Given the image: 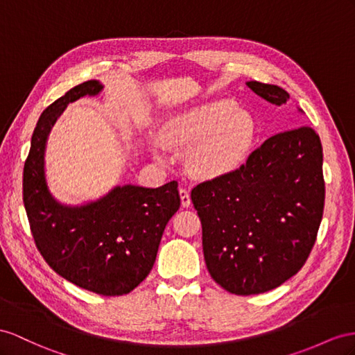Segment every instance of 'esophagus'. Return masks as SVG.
I'll return each instance as SVG.
<instances>
[{
	"instance_id": "esophagus-1",
	"label": "esophagus",
	"mask_w": 355,
	"mask_h": 355,
	"mask_svg": "<svg viewBox=\"0 0 355 355\" xmlns=\"http://www.w3.org/2000/svg\"><path fill=\"white\" fill-rule=\"evenodd\" d=\"M178 193H180V199H181V207H184V208L190 207V204H192V201H190V193H189V190H187V189H184V187H180Z\"/></svg>"
}]
</instances>
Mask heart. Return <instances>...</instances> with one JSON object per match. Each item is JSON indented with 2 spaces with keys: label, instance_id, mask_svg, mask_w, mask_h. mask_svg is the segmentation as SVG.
I'll use <instances>...</instances> for the list:
<instances>
[{
  "label": "heart",
  "instance_id": "1",
  "mask_svg": "<svg viewBox=\"0 0 355 355\" xmlns=\"http://www.w3.org/2000/svg\"><path fill=\"white\" fill-rule=\"evenodd\" d=\"M255 138V121L231 100H213L184 109L163 124L160 139L169 147H194L189 168L214 178L235 171L246 160Z\"/></svg>",
  "mask_w": 355,
  "mask_h": 355
}]
</instances>
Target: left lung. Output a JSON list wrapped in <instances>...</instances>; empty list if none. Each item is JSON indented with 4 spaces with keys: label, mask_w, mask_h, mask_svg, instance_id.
<instances>
[{
    "label": "left lung",
    "mask_w": 355,
    "mask_h": 355,
    "mask_svg": "<svg viewBox=\"0 0 355 355\" xmlns=\"http://www.w3.org/2000/svg\"><path fill=\"white\" fill-rule=\"evenodd\" d=\"M246 85L276 106L289 100L277 85ZM324 199L322 145L307 125L271 136L240 169L198 184L192 202L211 277L237 295L280 286L304 266Z\"/></svg>",
    "instance_id": "8db88e82"
}]
</instances>
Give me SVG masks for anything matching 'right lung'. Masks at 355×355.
<instances>
[{"mask_svg":"<svg viewBox=\"0 0 355 355\" xmlns=\"http://www.w3.org/2000/svg\"><path fill=\"white\" fill-rule=\"evenodd\" d=\"M102 89L98 80H87L44 109L24 166V205L49 267L79 288L114 297L129 294L148 276L165 226L180 208V195L177 181L156 189L118 184L78 205L52 195L44 168L52 127L69 103Z\"/></svg>","mask_w":355,"mask_h":355,"instance_id":"1","label":"right lung"}]
</instances>
